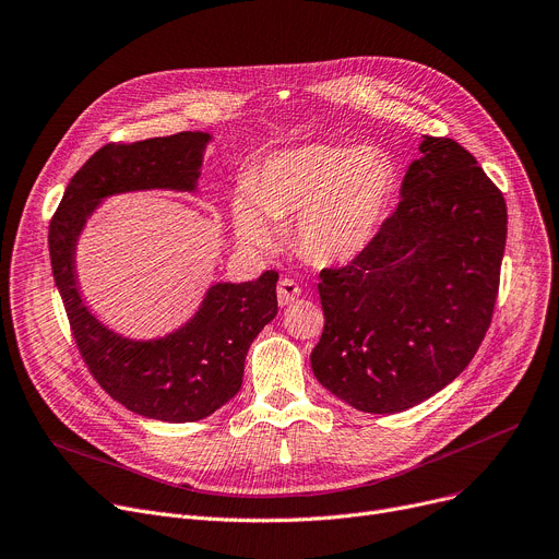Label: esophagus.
<instances>
[{"instance_id":"obj_1","label":"esophagus","mask_w":559,"mask_h":559,"mask_svg":"<svg viewBox=\"0 0 559 559\" xmlns=\"http://www.w3.org/2000/svg\"><path fill=\"white\" fill-rule=\"evenodd\" d=\"M301 295V287L292 281V278H281L278 287H276V297L281 306H289L292 301H297Z\"/></svg>"}]
</instances>
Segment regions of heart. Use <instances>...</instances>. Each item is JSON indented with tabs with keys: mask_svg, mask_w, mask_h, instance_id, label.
Returning <instances> with one entry per match:
<instances>
[{
	"mask_svg": "<svg viewBox=\"0 0 559 559\" xmlns=\"http://www.w3.org/2000/svg\"><path fill=\"white\" fill-rule=\"evenodd\" d=\"M399 171L373 144H299L274 152L233 199L238 238L255 249L274 247L278 228L297 215L299 251L314 264L360 258L390 217Z\"/></svg>",
	"mask_w": 559,
	"mask_h": 559,
	"instance_id": "obj_1",
	"label": "heart"
}]
</instances>
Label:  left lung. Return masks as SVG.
<instances>
[{"label":"left lung","instance_id":"8db88e82","mask_svg":"<svg viewBox=\"0 0 559 559\" xmlns=\"http://www.w3.org/2000/svg\"><path fill=\"white\" fill-rule=\"evenodd\" d=\"M371 247L321 272L317 380L360 413L424 403L464 371L489 329L508 238L506 199L451 138L424 135Z\"/></svg>","mask_w":559,"mask_h":559}]
</instances>
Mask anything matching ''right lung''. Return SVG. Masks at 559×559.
I'll return each instance as SVG.
<instances>
[{
    "label": "right lung",
    "mask_w": 559,
    "mask_h": 559,
    "mask_svg": "<svg viewBox=\"0 0 559 559\" xmlns=\"http://www.w3.org/2000/svg\"><path fill=\"white\" fill-rule=\"evenodd\" d=\"M211 133L183 131L133 144H106L72 176L49 224V255L72 335L97 383L131 413L167 424L211 417L242 388L251 342L278 312L276 272L247 283H213L179 329L133 340L91 310L81 295L76 247L99 205L117 194H197Z\"/></svg>",
    "instance_id": "right-lung-1"
}]
</instances>
